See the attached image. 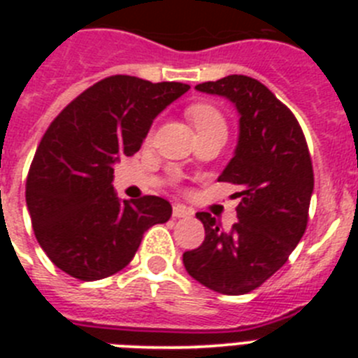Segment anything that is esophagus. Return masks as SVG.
I'll list each match as a JSON object with an SVG mask.
<instances>
[{
  "label": "esophagus",
  "instance_id": "34e87169",
  "mask_svg": "<svg viewBox=\"0 0 358 358\" xmlns=\"http://www.w3.org/2000/svg\"><path fill=\"white\" fill-rule=\"evenodd\" d=\"M172 215H173V218H189V217H192V215H194V211L189 210V208L181 206V204H177V206H173Z\"/></svg>",
  "mask_w": 358,
  "mask_h": 358
}]
</instances>
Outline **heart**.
Listing matches in <instances>:
<instances>
[{"instance_id":"heart-1","label":"heart","mask_w":358,"mask_h":358,"mask_svg":"<svg viewBox=\"0 0 358 358\" xmlns=\"http://www.w3.org/2000/svg\"><path fill=\"white\" fill-rule=\"evenodd\" d=\"M188 118L192 120L195 129H202L211 123H222V118L218 115V110L215 107L206 106V103H197L188 109Z\"/></svg>"}]
</instances>
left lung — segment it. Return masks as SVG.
Wrapping results in <instances>:
<instances>
[{
	"mask_svg": "<svg viewBox=\"0 0 358 358\" xmlns=\"http://www.w3.org/2000/svg\"><path fill=\"white\" fill-rule=\"evenodd\" d=\"M195 90L227 98L238 113V143L218 181L238 185L242 201L229 231L197 213L206 236L182 264L201 285L240 296L283 267L301 240L314 192L312 159L296 116L262 82L229 75Z\"/></svg>",
	"mask_w": 358,
	"mask_h": 358,
	"instance_id": "1",
	"label": "left lung"
}]
</instances>
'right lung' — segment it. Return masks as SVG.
Instances as JSON below:
<instances>
[{"instance_id": "obj_1", "label": "right lung", "mask_w": 358, "mask_h": 358, "mask_svg": "<svg viewBox=\"0 0 358 358\" xmlns=\"http://www.w3.org/2000/svg\"><path fill=\"white\" fill-rule=\"evenodd\" d=\"M189 90L181 82L115 75L91 85L43 136L27 179L34 233L69 276H113L134 258L143 233L172 217L169 201H120L115 164L140 150L161 110Z\"/></svg>"}]
</instances>
